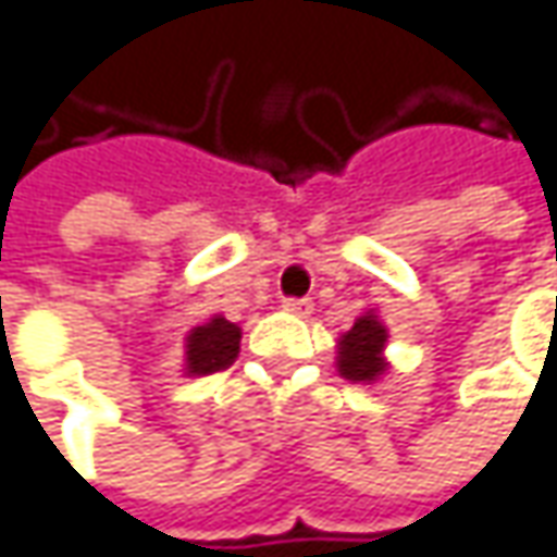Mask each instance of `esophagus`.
I'll use <instances>...</instances> for the list:
<instances>
[{
	"label": "esophagus",
	"mask_w": 557,
	"mask_h": 557,
	"mask_svg": "<svg viewBox=\"0 0 557 557\" xmlns=\"http://www.w3.org/2000/svg\"><path fill=\"white\" fill-rule=\"evenodd\" d=\"M282 310L285 313H294V317H307L313 310V300L310 297H285L282 300Z\"/></svg>",
	"instance_id": "1"
}]
</instances>
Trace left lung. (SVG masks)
Instances as JSON below:
<instances>
[{
	"label": "left lung",
	"mask_w": 557,
	"mask_h": 557,
	"mask_svg": "<svg viewBox=\"0 0 557 557\" xmlns=\"http://www.w3.org/2000/svg\"><path fill=\"white\" fill-rule=\"evenodd\" d=\"M385 325L375 317H360L350 325V332L342 335V350H338V370L345 379L354 382H373L375 375L385 373V360L379 357L385 348Z\"/></svg>",
	"instance_id": "obj_1"
}]
</instances>
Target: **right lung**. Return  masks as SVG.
Returning <instances> with one entry per match:
<instances>
[{"label":"right lung","instance_id":"right-lung-1","mask_svg":"<svg viewBox=\"0 0 557 557\" xmlns=\"http://www.w3.org/2000/svg\"><path fill=\"white\" fill-rule=\"evenodd\" d=\"M237 345H240V329L235 322L215 317L207 325H197L187 335V373L209 375L228 370L235 363Z\"/></svg>","mask_w":557,"mask_h":557}]
</instances>
